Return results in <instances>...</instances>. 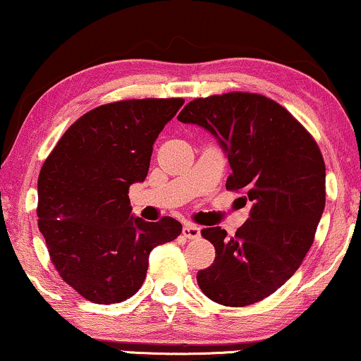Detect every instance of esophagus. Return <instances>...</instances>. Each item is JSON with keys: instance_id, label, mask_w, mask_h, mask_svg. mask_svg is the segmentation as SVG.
I'll return each instance as SVG.
<instances>
[{"instance_id": "34e87169", "label": "esophagus", "mask_w": 361, "mask_h": 361, "mask_svg": "<svg viewBox=\"0 0 361 361\" xmlns=\"http://www.w3.org/2000/svg\"><path fill=\"white\" fill-rule=\"evenodd\" d=\"M182 235H184L185 239H197L199 235H201V228L195 224H184V228H182Z\"/></svg>"}]
</instances>
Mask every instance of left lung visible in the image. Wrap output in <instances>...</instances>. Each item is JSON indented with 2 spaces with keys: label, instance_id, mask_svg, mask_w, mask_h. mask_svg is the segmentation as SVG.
Listing matches in <instances>:
<instances>
[{
  "label": "left lung",
  "instance_id": "8db88e82",
  "mask_svg": "<svg viewBox=\"0 0 361 361\" xmlns=\"http://www.w3.org/2000/svg\"><path fill=\"white\" fill-rule=\"evenodd\" d=\"M177 120L219 140L233 171L226 189L252 202L233 238L219 226L201 231L216 257L197 273L199 288L219 305H255L295 274L313 244L326 201L319 147L284 106L259 93L195 99Z\"/></svg>",
  "mask_w": 361,
  "mask_h": 361
}]
</instances>
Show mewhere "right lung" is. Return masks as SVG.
<instances>
[{
    "label": "right lung",
    "mask_w": 361,
    "mask_h": 361,
    "mask_svg": "<svg viewBox=\"0 0 361 361\" xmlns=\"http://www.w3.org/2000/svg\"><path fill=\"white\" fill-rule=\"evenodd\" d=\"M184 99L120 100L68 127L38 177V228L58 274L92 303L126 301L149 255L182 233L172 217H133L128 188L144 182L152 145Z\"/></svg>",
    "instance_id": "obj_1"
}]
</instances>
